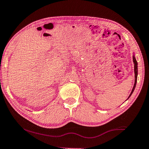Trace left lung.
<instances>
[{"mask_svg":"<svg viewBox=\"0 0 149 149\" xmlns=\"http://www.w3.org/2000/svg\"><path fill=\"white\" fill-rule=\"evenodd\" d=\"M133 63H134V86L133 89H132V91L131 92V93H130L129 96L128 97V98H127V100L131 97V95H132V93H133V91L134 90V88H135L136 87V81H137V75H138V63L137 62H136V60L135 58V56H134V52L133 53Z\"/></svg>","mask_w":149,"mask_h":149,"instance_id":"left-lung-1","label":"left lung"}]
</instances>
